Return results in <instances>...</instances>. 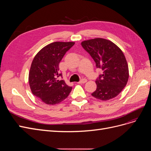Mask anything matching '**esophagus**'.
I'll use <instances>...</instances> for the list:
<instances>
[{"instance_id":"obj_1","label":"esophagus","mask_w":151,"mask_h":151,"mask_svg":"<svg viewBox=\"0 0 151 151\" xmlns=\"http://www.w3.org/2000/svg\"><path fill=\"white\" fill-rule=\"evenodd\" d=\"M87 82V79L84 78V79H82L79 82H78V83L79 84H84V83H86Z\"/></svg>"}]
</instances>
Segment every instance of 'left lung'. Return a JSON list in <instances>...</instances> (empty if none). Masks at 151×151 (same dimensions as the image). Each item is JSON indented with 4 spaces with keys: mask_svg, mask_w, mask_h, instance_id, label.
<instances>
[{
    "mask_svg": "<svg viewBox=\"0 0 151 151\" xmlns=\"http://www.w3.org/2000/svg\"><path fill=\"white\" fill-rule=\"evenodd\" d=\"M81 45L103 71L96 80V90L91 95L102 101L115 98L125 87L129 77L124 54L115 43L103 38L84 41Z\"/></svg>",
    "mask_w": 151,
    "mask_h": 151,
    "instance_id": "left-lung-1",
    "label": "left lung"
}]
</instances>
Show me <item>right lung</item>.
<instances>
[{
    "instance_id": "right-lung-1",
    "label": "right lung",
    "mask_w": 151,
    "mask_h": 151,
    "mask_svg": "<svg viewBox=\"0 0 151 151\" xmlns=\"http://www.w3.org/2000/svg\"><path fill=\"white\" fill-rule=\"evenodd\" d=\"M74 42H54L43 48L36 55L29 73L31 92L47 104L62 102L70 94L72 87L67 86L59 72V63Z\"/></svg>"
}]
</instances>
